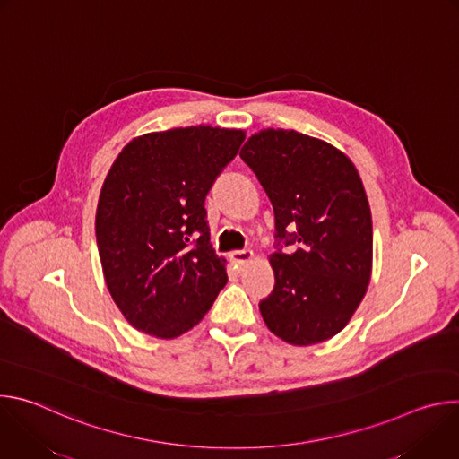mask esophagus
<instances>
[{
	"instance_id": "obj_1",
	"label": "esophagus",
	"mask_w": 459,
	"mask_h": 459,
	"mask_svg": "<svg viewBox=\"0 0 459 459\" xmlns=\"http://www.w3.org/2000/svg\"><path fill=\"white\" fill-rule=\"evenodd\" d=\"M254 257H255L254 250H232V252H230V261H232V264H234L236 267H239V269H243L245 265H248Z\"/></svg>"
}]
</instances>
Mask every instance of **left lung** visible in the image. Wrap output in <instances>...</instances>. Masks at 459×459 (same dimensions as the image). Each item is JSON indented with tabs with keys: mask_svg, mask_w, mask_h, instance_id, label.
Segmentation results:
<instances>
[{
	"mask_svg": "<svg viewBox=\"0 0 459 459\" xmlns=\"http://www.w3.org/2000/svg\"><path fill=\"white\" fill-rule=\"evenodd\" d=\"M239 156L274 207L276 238L289 245L269 255L276 285L259 303L265 325L296 347L334 338L372 276V216L354 163L334 145L285 128L259 130Z\"/></svg>",
	"mask_w": 459,
	"mask_h": 459,
	"instance_id": "left-lung-1",
	"label": "left lung"
}]
</instances>
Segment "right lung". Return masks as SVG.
I'll return each instance as SVG.
<instances>
[{"mask_svg":"<svg viewBox=\"0 0 459 459\" xmlns=\"http://www.w3.org/2000/svg\"><path fill=\"white\" fill-rule=\"evenodd\" d=\"M243 140L241 128L178 126L134 138L114 160L96 241L107 289L136 331L178 338L225 287L227 259L211 245L205 198Z\"/></svg>","mask_w":459,"mask_h":459,"instance_id":"1","label":"right lung"}]
</instances>
